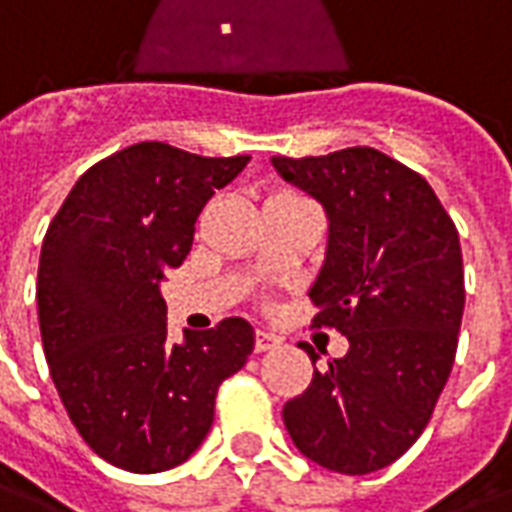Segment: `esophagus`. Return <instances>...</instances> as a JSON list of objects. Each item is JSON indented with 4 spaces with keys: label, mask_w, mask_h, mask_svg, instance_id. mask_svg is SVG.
<instances>
[{
    "label": "esophagus",
    "mask_w": 512,
    "mask_h": 512,
    "mask_svg": "<svg viewBox=\"0 0 512 512\" xmlns=\"http://www.w3.org/2000/svg\"><path fill=\"white\" fill-rule=\"evenodd\" d=\"M276 346H279V338H276V335L265 333V330H257L255 351H260V354H263V351H271V349H276Z\"/></svg>",
    "instance_id": "esophagus-1"
}]
</instances>
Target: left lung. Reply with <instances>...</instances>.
<instances>
[{
    "label": "left lung",
    "instance_id": "8db88e82",
    "mask_svg": "<svg viewBox=\"0 0 512 512\" xmlns=\"http://www.w3.org/2000/svg\"><path fill=\"white\" fill-rule=\"evenodd\" d=\"M271 163L325 209V260L308 298L317 327L349 341L284 405V427L319 467L376 473L416 443L451 376L464 311L459 233L427 179L373 147Z\"/></svg>",
    "mask_w": 512,
    "mask_h": 512
}]
</instances>
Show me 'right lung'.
<instances>
[{
  "mask_svg": "<svg viewBox=\"0 0 512 512\" xmlns=\"http://www.w3.org/2000/svg\"><path fill=\"white\" fill-rule=\"evenodd\" d=\"M247 163L131 144L77 179L45 233L37 308L50 376L85 443L120 470L185 462L212 427L217 386L255 349L241 317L171 343L161 295L204 204Z\"/></svg>",
  "mask_w": 512,
  "mask_h": 512,
  "instance_id": "right-lung-1",
  "label": "right lung"
}]
</instances>
